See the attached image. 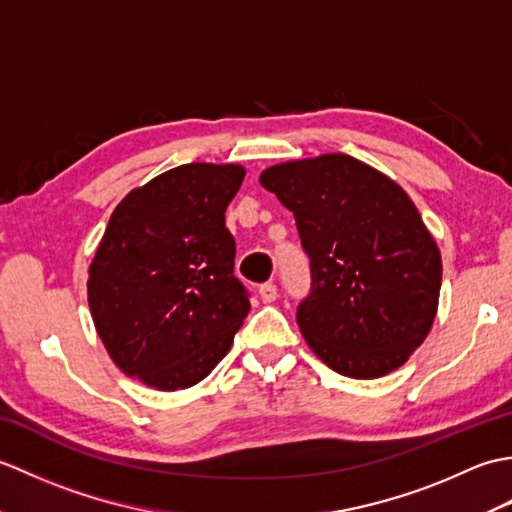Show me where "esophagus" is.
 <instances>
[{
	"mask_svg": "<svg viewBox=\"0 0 512 512\" xmlns=\"http://www.w3.org/2000/svg\"><path fill=\"white\" fill-rule=\"evenodd\" d=\"M259 297H262V301H264V303H273V301H277V297H279V290H277V286L273 284V281H268V284H262V286H259Z\"/></svg>",
	"mask_w": 512,
	"mask_h": 512,
	"instance_id": "esophagus-1",
	"label": "esophagus"
}]
</instances>
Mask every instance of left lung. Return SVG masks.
Wrapping results in <instances>:
<instances>
[{"label": "left lung", "instance_id": "left-lung-1", "mask_svg": "<svg viewBox=\"0 0 512 512\" xmlns=\"http://www.w3.org/2000/svg\"><path fill=\"white\" fill-rule=\"evenodd\" d=\"M262 187L292 211L310 257L297 323L334 372L380 378L427 339L442 259L398 184L345 154L268 167Z\"/></svg>", "mask_w": 512, "mask_h": 512}]
</instances>
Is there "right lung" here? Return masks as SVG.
<instances>
[{"mask_svg": "<svg viewBox=\"0 0 512 512\" xmlns=\"http://www.w3.org/2000/svg\"><path fill=\"white\" fill-rule=\"evenodd\" d=\"M239 165L191 162L116 206L90 266L88 303L112 361L160 391L187 389L231 350L250 310L233 275L226 206Z\"/></svg>", "mask_w": 512, "mask_h": 512, "instance_id": "1", "label": "right lung"}]
</instances>
